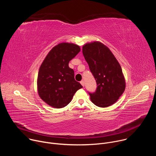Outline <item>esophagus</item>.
I'll list each match as a JSON object with an SVG mask.
<instances>
[{"label": "esophagus", "instance_id": "obj_1", "mask_svg": "<svg viewBox=\"0 0 156 156\" xmlns=\"http://www.w3.org/2000/svg\"><path fill=\"white\" fill-rule=\"evenodd\" d=\"M80 83H81V85H82V86H83V87H84V81H83V80H82V81H80Z\"/></svg>", "mask_w": 156, "mask_h": 156}]
</instances>
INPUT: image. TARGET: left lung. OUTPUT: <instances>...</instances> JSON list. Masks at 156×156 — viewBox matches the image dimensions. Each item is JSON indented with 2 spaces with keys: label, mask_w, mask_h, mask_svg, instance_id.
<instances>
[{
  "label": "left lung",
  "mask_w": 156,
  "mask_h": 156,
  "mask_svg": "<svg viewBox=\"0 0 156 156\" xmlns=\"http://www.w3.org/2000/svg\"><path fill=\"white\" fill-rule=\"evenodd\" d=\"M83 54L97 84L94 93H89L93 104L100 107L114 104L125 89L121 66L104 44L99 42L86 44Z\"/></svg>",
  "instance_id": "left-lung-1"
}]
</instances>
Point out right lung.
<instances>
[{"label":"right lung","mask_w":156,"mask_h":156,"mask_svg":"<svg viewBox=\"0 0 156 156\" xmlns=\"http://www.w3.org/2000/svg\"><path fill=\"white\" fill-rule=\"evenodd\" d=\"M80 52V48L76 44L60 43L51 50L42 63L37 76V91L48 105L57 108L64 107L83 87L75 80L74 70L69 66V62Z\"/></svg>","instance_id":"add662e5"}]
</instances>
